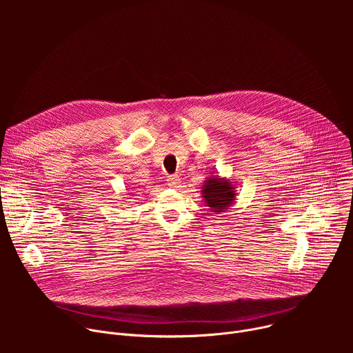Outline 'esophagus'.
Returning a JSON list of instances; mask_svg holds the SVG:
<instances>
[{"mask_svg": "<svg viewBox=\"0 0 353 353\" xmlns=\"http://www.w3.org/2000/svg\"><path fill=\"white\" fill-rule=\"evenodd\" d=\"M180 183H181V180H180L179 176H169V177H168V184H169L170 187H173V188L180 187Z\"/></svg>", "mask_w": 353, "mask_h": 353, "instance_id": "obj_1", "label": "esophagus"}]
</instances>
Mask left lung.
I'll return each instance as SVG.
<instances>
[{
  "label": "left lung",
  "mask_w": 353,
  "mask_h": 353,
  "mask_svg": "<svg viewBox=\"0 0 353 353\" xmlns=\"http://www.w3.org/2000/svg\"><path fill=\"white\" fill-rule=\"evenodd\" d=\"M201 194H203L205 207L214 214H222L229 210V207L236 203L237 195L233 181L218 174L207 177L201 187Z\"/></svg>",
  "instance_id": "8db88e82"
}]
</instances>
